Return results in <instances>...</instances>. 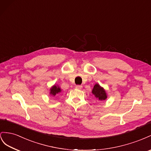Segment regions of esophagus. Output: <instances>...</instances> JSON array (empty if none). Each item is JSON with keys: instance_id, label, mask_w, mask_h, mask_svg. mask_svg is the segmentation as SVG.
Here are the masks:
<instances>
[{"instance_id": "34e87169", "label": "esophagus", "mask_w": 151, "mask_h": 151, "mask_svg": "<svg viewBox=\"0 0 151 151\" xmlns=\"http://www.w3.org/2000/svg\"><path fill=\"white\" fill-rule=\"evenodd\" d=\"M76 88H77V89H79V90H80V89H81L82 88V86L81 85H76Z\"/></svg>"}]
</instances>
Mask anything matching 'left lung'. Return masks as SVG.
Returning <instances> with one entry per match:
<instances>
[{"label":"left lung","mask_w":151,"mask_h":151,"mask_svg":"<svg viewBox=\"0 0 151 151\" xmlns=\"http://www.w3.org/2000/svg\"><path fill=\"white\" fill-rule=\"evenodd\" d=\"M92 92L93 96L99 101H104L107 98L105 90L99 84H96L94 85Z\"/></svg>","instance_id":"1"}]
</instances>
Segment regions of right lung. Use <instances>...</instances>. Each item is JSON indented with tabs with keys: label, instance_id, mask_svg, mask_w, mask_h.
Masks as SVG:
<instances>
[{
	"label": "right lung",
	"instance_id": "obj_1",
	"mask_svg": "<svg viewBox=\"0 0 151 151\" xmlns=\"http://www.w3.org/2000/svg\"><path fill=\"white\" fill-rule=\"evenodd\" d=\"M61 91V88H60L59 87H57V86L54 85V86H53V87L50 88V93L51 95H52V96H55V95L58 94V93H59Z\"/></svg>",
	"mask_w": 151,
	"mask_h": 151
}]
</instances>
